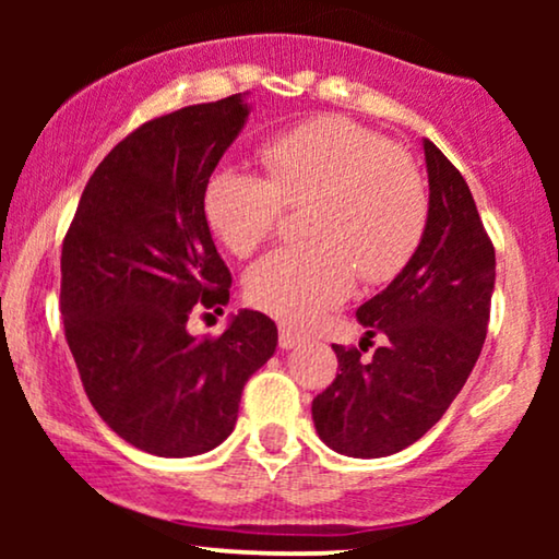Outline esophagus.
Returning a JSON list of instances; mask_svg holds the SVG:
<instances>
[{
    "label": "esophagus",
    "mask_w": 559,
    "mask_h": 559,
    "mask_svg": "<svg viewBox=\"0 0 559 559\" xmlns=\"http://www.w3.org/2000/svg\"><path fill=\"white\" fill-rule=\"evenodd\" d=\"M300 343H302L300 333L289 331V328H280V346L282 348H295V346H300Z\"/></svg>",
    "instance_id": "obj_1"
}]
</instances>
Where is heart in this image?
Listing matches in <instances>:
<instances>
[{"instance_id": "heart-1", "label": "heart", "mask_w": 559, "mask_h": 559, "mask_svg": "<svg viewBox=\"0 0 559 559\" xmlns=\"http://www.w3.org/2000/svg\"><path fill=\"white\" fill-rule=\"evenodd\" d=\"M266 178L218 167L203 186L201 209L216 239L249 257L300 209L308 241L270 251L249 266L243 295L282 323L310 325L341 305L356 274L389 282L423 243L430 198L409 155L346 117H318L259 150Z\"/></svg>"}]
</instances>
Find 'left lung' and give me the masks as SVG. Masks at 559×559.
Returning <instances> with one entry per match:
<instances>
[{
	"label": "left lung",
	"instance_id": "obj_1",
	"mask_svg": "<svg viewBox=\"0 0 559 559\" xmlns=\"http://www.w3.org/2000/svg\"><path fill=\"white\" fill-rule=\"evenodd\" d=\"M430 216L415 257L356 310L366 338L388 343L369 362L333 346L338 373L312 400L320 440L350 457H384L417 442L461 392L484 348L496 251L468 182L425 140ZM362 349V343H361Z\"/></svg>",
	"mask_w": 559,
	"mask_h": 559
}]
</instances>
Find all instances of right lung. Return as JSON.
Segmentation results:
<instances>
[{
    "instance_id": "obj_1",
    "label": "right lung",
    "mask_w": 559,
    "mask_h": 559,
    "mask_svg": "<svg viewBox=\"0 0 559 559\" xmlns=\"http://www.w3.org/2000/svg\"><path fill=\"white\" fill-rule=\"evenodd\" d=\"M249 117L239 94L144 121L91 175L60 254V312L88 402L129 445L201 455L231 435L277 325L241 310L226 333L193 338L198 310L228 302L201 198Z\"/></svg>"
}]
</instances>
